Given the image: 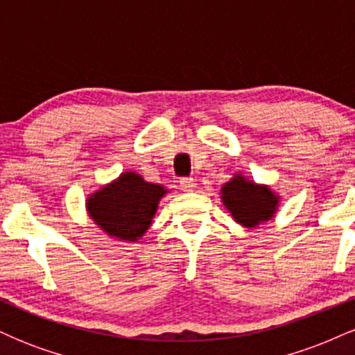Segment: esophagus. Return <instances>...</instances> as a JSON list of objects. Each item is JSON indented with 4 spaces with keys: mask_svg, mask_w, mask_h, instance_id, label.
<instances>
[{
    "mask_svg": "<svg viewBox=\"0 0 355 355\" xmlns=\"http://www.w3.org/2000/svg\"><path fill=\"white\" fill-rule=\"evenodd\" d=\"M180 189L183 191H193L195 189H197V183H195L193 178H182Z\"/></svg>",
    "mask_w": 355,
    "mask_h": 355,
    "instance_id": "34e87169",
    "label": "esophagus"
}]
</instances>
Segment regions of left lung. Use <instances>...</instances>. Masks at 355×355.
I'll return each instance as SVG.
<instances>
[{"instance_id":"obj_1","label":"left lung","mask_w":355,"mask_h":355,"mask_svg":"<svg viewBox=\"0 0 355 355\" xmlns=\"http://www.w3.org/2000/svg\"><path fill=\"white\" fill-rule=\"evenodd\" d=\"M223 207L235 222L245 229H255L275 217L280 195L266 183H255L243 173H234L220 189Z\"/></svg>"}]
</instances>
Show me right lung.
Returning a JSON list of instances; mask_svg holds the SVG:
<instances>
[{"label":"right lung","mask_w":355,"mask_h":355,"mask_svg":"<svg viewBox=\"0 0 355 355\" xmlns=\"http://www.w3.org/2000/svg\"><path fill=\"white\" fill-rule=\"evenodd\" d=\"M168 193L160 183L144 180L137 172H121L87 197L88 217L108 237L137 242L152 225L158 203Z\"/></svg>","instance_id":"right-lung-1"}]
</instances>
